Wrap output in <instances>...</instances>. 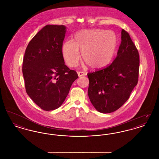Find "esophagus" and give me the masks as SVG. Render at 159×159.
Segmentation results:
<instances>
[{
	"label": "esophagus",
	"instance_id": "1",
	"mask_svg": "<svg viewBox=\"0 0 159 159\" xmlns=\"http://www.w3.org/2000/svg\"><path fill=\"white\" fill-rule=\"evenodd\" d=\"M77 74H78V76H79V77H81V76H84V75H86L85 73L82 72V71H78V72H77Z\"/></svg>",
	"mask_w": 159,
	"mask_h": 159
}]
</instances>
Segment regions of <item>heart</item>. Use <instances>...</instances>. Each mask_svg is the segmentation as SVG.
<instances>
[{
    "label": "heart",
    "instance_id": "heart-1",
    "mask_svg": "<svg viewBox=\"0 0 159 159\" xmlns=\"http://www.w3.org/2000/svg\"><path fill=\"white\" fill-rule=\"evenodd\" d=\"M117 43V36L112 31L84 30L76 33L75 42L68 40L63 44L62 53L70 67L78 64L80 58V49L84 60L91 67L104 68L113 59Z\"/></svg>",
    "mask_w": 159,
    "mask_h": 159
}]
</instances>
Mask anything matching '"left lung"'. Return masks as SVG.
I'll return each mask as SVG.
<instances>
[{
    "label": "left lung",
    "mask_w": 159,
    "mask_h": 159,
    "mask_svg": "<svg viewBox=\"0 0 159 159\" xmlns=\"http://www.w3.org/2000/svg\"><path fill=\"white\" fill-rule=\"evenodd\" d=\"M121 34V43L113 62L106 68L88 73L89 98L102 113H112L120 108L138 81V51L127 31L122 29Z\"/></svg>",
    "instance_id": "obj_1"
}]
</instances>
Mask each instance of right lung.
Wrapping results in <instances>:
<instances>
[{"label":"right lung","instance_id":"right-lung-1","mask_svg":"<svg viewBox=\"0 0 159 159\" xmlns=\"http://www.w3.org/2000/svg\"><path fill=\"white\" fill-rule=\"evenodd\" d=\"M66 29L63 25L45 26L30 41L23 58L26 92L45 111L62 105L78 78L76 71L65 65L62 53Z\"/></svg>","mask_w":159,"mask_h":159}]
</instances>
